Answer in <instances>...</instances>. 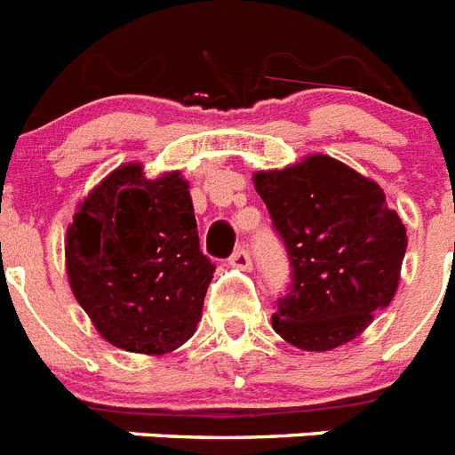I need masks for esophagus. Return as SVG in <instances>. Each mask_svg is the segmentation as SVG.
<instances>
[{"label": "esophagus", "instance_id": "esophagus-1", "mask_svg": "<svg viewBox=\"0 0 455 455\" xmlns=\"http://www.w3.org/2000/svg\"><path fill=\"white\" fill-rule=\"evenodd\" d=\"M230 267H235V269H239V271H251V267H253V259H251L248 251L239 248V251H235V255L230 258Z\"/></svg>", "mask_w": 455, "mask_h": 455}]
</instances>
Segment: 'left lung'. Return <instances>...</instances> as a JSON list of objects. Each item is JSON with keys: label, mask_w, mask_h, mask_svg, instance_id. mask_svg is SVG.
<instances>
[{"label": "left lung", "mask_w": 455, "mask_h": 455, "mask_svg": "<svg viewBox=\"0 0 455 455\" xmlns=\"http://www.w3.org/2000/svg\"><path fill=\"white\" fill-rule=\"evenodd\" d=\"M292 259V292L274 331L306 352H329L371 327L401 283L407 232L371 177L327 154L253 172Z\"/></svg>", "instance_id": "left-lung-1"}]
</instances>
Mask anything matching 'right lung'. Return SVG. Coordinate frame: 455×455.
Segmentation results:
<instances>
[{"instance_id": "add662e5", "label": "right lung", "mask_w": 455, "mask_h": 455, "mask_svg": "<svg viewBox=\"0 0 455 455\" xmlns=\"http://www.w3.org/2000/svg\"><path fill=\"white\" fill-rule=\"evenodd\" d=\"M66 278L100 339L163 356L196 333L216 267L200 251L188 180L124 163L77 202Z\"/></svg>"}]
</instances>
